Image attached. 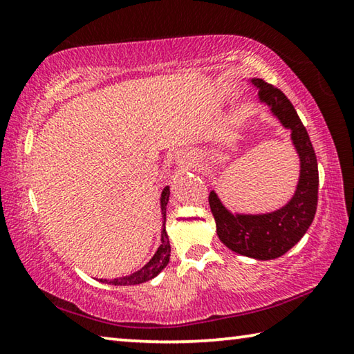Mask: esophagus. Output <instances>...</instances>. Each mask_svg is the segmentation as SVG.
Returning <instances> with one entry per match:
<instances>
[{"mask_svg": "<svg viewBox=\"0 0 354 354\" xmlns=\"http://www.w3.org/2000/svg\"><path fill=\"white\" fill-rule=\"evenodd\" d=\"M184 160H185V158H184V156H176V162H179V164H183V162H184Z\"/></svg>", "mask_w": 354, "mask_h": 354, "instance_id": "34e87169", "label": "esophagus"}]
</instances>
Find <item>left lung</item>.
<instances>
[{"instance_id": "1", "label": "left lung", "mask_w": 354, "mask_h": 354, "mask_svg": "<svg viewBox=\"0 0 354 354\" xmlns=\"http://www.w3.org/2000/svg\"><path fill=\"white\" fill-rule=\"evenodd\" d=\"M243 81L257 91V103L267 106V112L290 131L292 147L299 160L297 187L286 205L270 212H232L215 190L209 195V206L217 236L226 248L251 259L270 261L295 247L313 223L319 198V169L308 131L286 95L259 77H245Z\"/></svg>"}]
</instances>
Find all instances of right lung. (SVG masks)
<instances>
[{
  "label": "right lung",
  "instance_id": "1",
  "mask_svg": "<svg viewBox=\"0 0 354 354\" xmlns=\"http://www.w3.org/2000/svg\"><path fill=\"white\" fill-rule=\"evenodd\" d=\"M169 198H170V187L162 189L160 192V214H162V232H160V245L156 250V253L153 254L151 259H149L145 266H143L140 270H137L131 274H127V277L122 278H115V279H100L101 283L106 284H112V286H136V284H142L147 283V281L153 279L158 277V274L164 270L167 267V263L170 262V241L169 236H167L165 231V215H167V205H169Z\"/></svg>",
  "mask_w": 354,
  "mask_h": 354
}]
</instances>
